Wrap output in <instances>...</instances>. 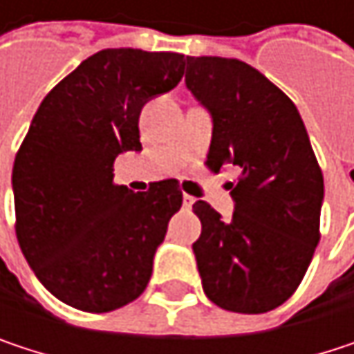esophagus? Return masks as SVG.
<instances>
[{
  "label": "esophagus",
  "mask_w": 354,
  "mask_h": 354,
  "mask_svg": "<svg viewBox=\"0 0 354 354\" xmlns=\"http://www.w3.org/2000/svg\"><path fill=\"white\" fill-rule=\"evenodd\" d=\"M182 203H184V207L188 209V207H192V205H194V198H192L190 194H184V196H182Z\"/></svg>",
  "instance_id": "1"
}]
</instances>
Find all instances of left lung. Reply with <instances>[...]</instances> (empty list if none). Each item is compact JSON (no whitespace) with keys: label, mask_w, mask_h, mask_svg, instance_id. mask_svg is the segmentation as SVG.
<instances>
[{"label":"left lung","mask_w":354,"mask_h":354,"mask_svg":"<svg viewBox=\"0 0 354 354\" xmlns=\"http://www.w3.org/2000/svg\"><path fill=\"white\" fill-rule=\"evenodd\" d=\"M186 88L213 116L207 166L234 164L232 219L196 201L192 244L205 295L238 314H264L299 287L319 242L324 176L295 104L238 59L186 57Z\"/></svg>","instance_id":"8db88e82"}]
</instances>
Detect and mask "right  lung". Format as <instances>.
<instances>
[{"instance_id": "1", "label": "right lung", "mask_w": 354, "mask_h": 354, "mask_svg": "<svg viewBox=\"0 0 354 354\" xmlns=\"http://www.w3.org/2000/svg\"><path fill=\"white\" fill-rule=\"evenodd\" d=\"M182 73L180 53L104 48L46 94L18 149V244L44 289L75 310H118L149 283L182 190L170 178L133 192L112 182V164L141 149V108Z\"/></svg>"}]
</instances>
